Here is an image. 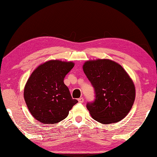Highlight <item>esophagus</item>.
<instances>
[{"instance_id":"obj_1","label":"esophagus","mask_w":157,"mask_h":157,"mask_svg":"<svg viewBox=\"0 0 157 157\" xmlns=\"http://www.w3.org/2000/svg\"><path fill=\"white\" fill-rule=\"evenodd\" d=\"M84 101V100L83 98H79V99H78V102L79 103H83Z\"/></svg>"}]
</instances>
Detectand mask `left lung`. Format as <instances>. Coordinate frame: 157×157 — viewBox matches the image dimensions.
I'll use <instances>...</instances> for the list:
<instances>
[{
    "instance_id": "obj_1",
    "label": "left lung",
    "mask_w": 157,
    "mask_h": 157,
    "mask_svg": "<svg viewBox=\"0 0 157 157\" xmlns=\"http://www.w3.org/2000/svg\"><path fill=\"white\" fill-rule=\"evenodd\" d=\"M83 71L94 86L95 98L86 104L92 118L102 124L115 123L125 117L135 100V86L125 70L112 60H90Z\"/></svg>"
}]
</instances>
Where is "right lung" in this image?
Wrapping results in <instances>:
<instances>
[{
    "label": "right lung",
    "mask_w": 157,
    "mask_h": 157,
    "mask_svg": "<svg viewBox=\"0 0 157 157\" xmlns=\"http://www.w3.org/2000/svg\"><path fill=\"white\" fill-rule=\"evenodd\" d=\"M72 62L50 60L39 65L26 83L23 95L29 111L44 124L59 123L78 101L73 99L63 79L73 68Z\"/></svg>",
    "instance_id": "1"
}]
</instances>
